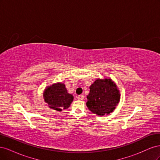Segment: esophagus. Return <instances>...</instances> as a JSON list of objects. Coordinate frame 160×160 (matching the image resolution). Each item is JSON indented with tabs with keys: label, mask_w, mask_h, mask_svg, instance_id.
Returning a JSON list of instances; mask_svg holds the SVG:
<instances>
[{
	"label": "esophagus",
	"mask_w": 160,
	"mask_h": 160,
	"mask_svg": "<svg viewBox=\"0 0 160 160\" xmlns=\"http://www.w3.org/2000/svg\"><path fill=\"white\" fill-rule=\"evenodd\" d=\"M77 99L79 100H83L84 99V95H80L77 96Z\"/></svg>",
	"instance_id": "obj_1"
}]
</instances>
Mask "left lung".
Listing matches in <instances>:
<instances>
[{
	"label": "left lung",
	"mask_w": 160,
	"mask_h": 160,
	"mask_svg": "<svg viewBox=\"0 0 160 160\" xmlns=\"http://www.w3.org/2000/svg\"><path fill=\"white\" fill-rule=\"evenodd\" d=\"M89 89L86 104L92 113L101 116L108 115L119 102V91L111 79H97Z\"/></svg>",
	"instance_id": "8db88e82"
}]
</instances>
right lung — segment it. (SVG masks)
<instances>
[{
    "mask_svg": "<svg viewBox=\"0 0 160 160\" xmlns=\"http://www.w3.org/2000/svg\"><path fill=\"white\" fill-rule=\"evenodd\" d=\"M43 98L50 108L58 111L69 108L73 100V96L68 93L65 84L62 83L47 87L43 93Z\"/></svg>",
    "mask_w": 160,
    "mask_h": 160,
    "instance_id": "right-lung-1",
    "label": "right lung"
}]
</instances>
